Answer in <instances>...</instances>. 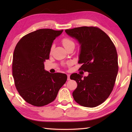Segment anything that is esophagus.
I'll use <instances>...</instances> for the list:
<instances>
[{
    "mask_svg": "<svg viewBox=\"0 0 132 132\" xmlns=\"http://www.w3.org/2000/svg\"><path fill=\"white\" fill-rule=\"evenodd\" d=\"M70 79V75L68 74V80H69Z\"/></svg>",
    "mask_w": 132,
    "mask_h": 132,
    "instance_id": "1",
    "label": "esophagus"
}]
</instances>
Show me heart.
Here are the masks:
<instances>
[{
	"mask_svg": "<svg viewBox=\"0 0 132 132\" xmlns=\"http://www.w3.org/2000/svg\"><path fill=\"white\" fill-rule=\"evenodd\" d=\"M62 43L63 45V46L64 47H65V48H66V47H68L69 45H70L71 44H74L73 42H72L70 40V39H69L68 38H63V40H62Z\"/></svg>",
	"mask_w": 132,
	"mask_h": 132,
	"instance_id": "b5f03b06",
	"label": "heart"
}]
</instances>
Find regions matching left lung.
I'll return each mask as SVG.
<instances>
[{"mask_svg":"<svg viewBox=\"0 0 132 132\" xmlns=\"http://www.w3.org/2000/svg\"><path fill=\"white\" fill-rule=\"evenodd\" d=\"M80 45L78 63L80 69L89 72L83 77L72 74L77 87L72 96L77 103L95 107L103 103L112 91L118 72V58L115 46L109 36L99 28L81 27L65 30Z\"/></svg>","mask_w":132,"mask_h":132,"instance_id":"8db88e82","label":"left lung"}]
</instances>
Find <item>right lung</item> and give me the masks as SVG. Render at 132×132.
<instances>
[{"mask_svg":"<svg viewBox=\"0 0 132 132\" xmlns=\"http://www.w3.org/2000/svg\"><path fill=\"white\" fill-rule=\"evenodd\" d=\"M63 32L40 29L22 37L13 52L12 75L16 88L24 100L36 106L52 102L66 83V74H52L44 69L56 37Z\"/></svg>","mask_w":132,"mask_h":132,"instance_id":"1","label":"right lung"}]
</instances>
